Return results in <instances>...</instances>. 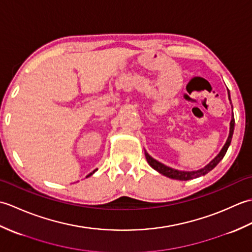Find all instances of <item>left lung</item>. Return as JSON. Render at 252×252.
I'll return each mask as SVG.
<instances>
[{"label": "left lung", "mask_w": 252, "mask_h": 252, "mask_svg": "<svg viewBox=\"0 0 252 252\" xmlns=\"http://www.w3.org/2000/svg\"><path fill=\"white\" fill-rule=\"evenodd\" d=\"M227 93H228V99L231 101V95H229V91L227 90ZM232 104V101H231ZM232 109H233V106H232ZM234 126H235V119H234V114H232V119H231V123H229V133H228V137L224 144V146L222 147V149L220 151L217 156L213 158L210 162H209L205 167L199 169V170H195V171H181V170H176L173 168H170L168 165H165L161 162H159L158 160L154 159L152 156H149V154L145 151V157L148 164L151 165V167L156 170L157 172H159L160 174H162L164 176H167V178L170 179H173V180H180V181H189V180H192V179H196V178H199V176H202L207 174L208 172H210V171L216 167V165L221 161L223 159V157L225 156V154L227 152V148L229 147V144H231L232 141V137H233V133H234Z\"/></svg>", "instance_id": "obj_1"}]
</instances>
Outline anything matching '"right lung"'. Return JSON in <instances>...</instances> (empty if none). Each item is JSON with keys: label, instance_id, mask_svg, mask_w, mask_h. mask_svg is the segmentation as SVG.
Wrapping results in <instances>:
<instances>
[{"label": "right lung", "instance_id": "obj_1", "mask_svg": "<svg viewBox=\"0 0 252 252\" xmlns=\"http://www.w3.org/2000/svg\"><path fill=\"white\" fill-rule=\"evenodd\" d=\"M96 171H97V169H96V170H94V171H93V172H91L90 174H88V175H87V178H89V176H91V175H92L93 173H95V172H96Z\"/></svg>", "mask_w": 252, "mask_h": 252}]
</instances>
